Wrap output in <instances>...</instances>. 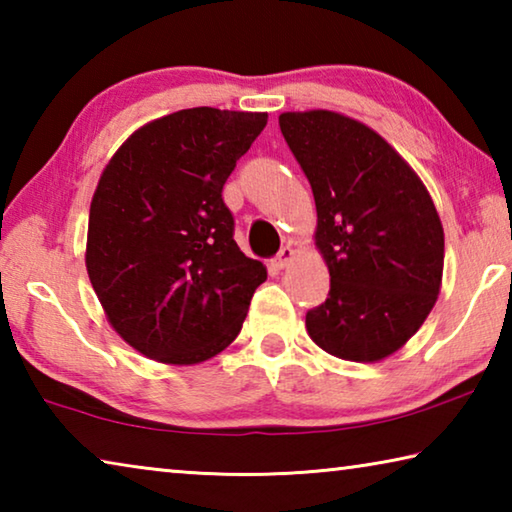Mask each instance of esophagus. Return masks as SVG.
<instances>
[{
    "instance_id": "obj_1",
    "label": "esophagus",
    "mask_w": 512,
    "mask_h": 512,
    "mask_svg": "<svg viewBox=\"0 0 512 512\" xmlns=\"http://www.w3.org/2000/svg\"><path fill=\"white\" fill-rule=\"evenodd\" d=\"M293 257H296V250H293L291 246H284L275 257V266L277 268H287L293 262Z\"/></svg>"
}]
</instances>
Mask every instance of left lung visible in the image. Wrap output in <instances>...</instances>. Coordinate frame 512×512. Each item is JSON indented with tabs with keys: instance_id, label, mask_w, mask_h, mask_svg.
I'll list each match as a JSON object with an SVG mask.
<instances>
[{
	"instance_id": "left-lung-1",
	"label": "left lung",
	"mask_w": 512,
	"mask_h": 512,
	"mask_svg": "<svg viewBox=\"0 0 512 512\" xmlns=\"http://www.w3.org/2000/svg\"><path fill=\"white\" fill-rule=\"evenodd\" d=\"M280 131L316 201L314 241L329 296L307 311L320 350L391 357L418 332L443 284L445 232L418 173L370 126L334 110L282 112Z\"/></svg>"
}]
</instances>
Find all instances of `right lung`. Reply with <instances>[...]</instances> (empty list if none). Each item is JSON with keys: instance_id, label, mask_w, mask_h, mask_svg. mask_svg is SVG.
<instances>
[{"instance_id": "add662e5", "label": "right lung", "mask_w": 512, "mask_h": 512, "mask_svg": "<svg viewBox=\"0 0 512 512\" xmlns=\"http://www.w3.org/2000/svg\"><path fill=\"white\" fill-rule=\"evenodd\" d=\"M266 112L187 108L128 137L101 171L85 266L108 323L167 366L237 339L266 266L241 253L221 192Z\"/></svg>"}]
</instances>
